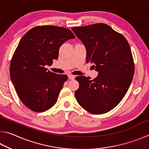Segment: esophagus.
<instances>
[{
  "mask_svg": "<svg viewBox=\"0 0 149 149\" xmlns=\"http://www.w3.org/2000/svg\"><path fill=\"white\" fill-rule=\"evenodd\" d=\"M68 78H69V79H74L75 78V75L69 74L68 75Z\"/></svg>",
  "mask_w": 149,
  "mask_h": 149,
  "instance_id": "esophagus-1",
  "label": "esophagus"
}]
</instances>
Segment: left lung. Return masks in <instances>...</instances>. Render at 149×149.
Instances as JSON below:
<instances>
[{"label":"left lung","mask_w":149,"mask_h":149,"mask_svg":"<svg viewBox=\"0 0 149 149\" xmlns=\"http://www.w3.org/2000/svg\"><path fill=\"white\" fill-rule=\"evenodd\" d=\"M72 29L86 48L87 62L94 63L99 72L92 80L75 77L79 84L75 98L87 112L104 114L119 104L132 81L135 67L130 45L123 35L104 24Z\"/></svg>","instance_id":"left-lung-1"}]
</instances>
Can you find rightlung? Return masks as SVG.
<instances>
[{"instance_id": "right-lung-1", "label": "right lung", "mask_w": 149, "mask_h": 149, "mask_svg": "<svg viewBox=\"0 0 149 149\" xmlns=\"http://www.w3.org/2000/svg\"><path fill=\"white\" fill-rule=\"evenodd\" d=\"M75 37L65 27L42 26L29 30L20 40L12 58L10 74L20 100L30 110L42 112L56 104L68 76L45 66L52 65L62 45Z\"/></svg>"}]
</instances>
